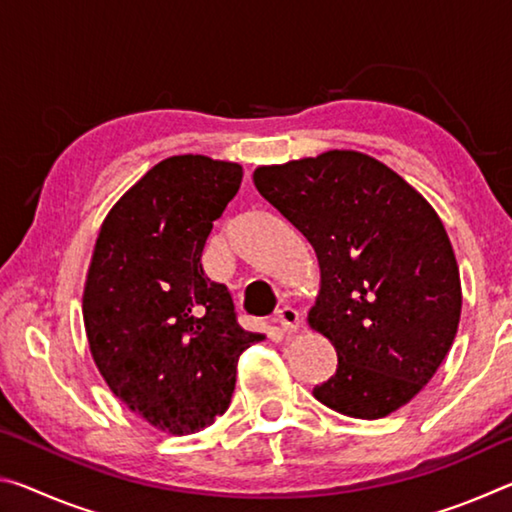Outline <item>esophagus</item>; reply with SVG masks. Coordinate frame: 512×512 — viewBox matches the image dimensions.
Returning <instances> with one entry per match:
<instances>
[{"label": "esophagus", "mask_w": 512, "mask_h": 512, "mask_svg": "<svg viewBox=\"0 0 512 512\" xmlns=\"http://www.w3.org/2000/svg\"><path fill=\"white\" fill-rule=\"evenodd\" d=\"M273 323L280 327L282 332H296L298 325H300V314L291 307H282V309L275 311Z\"/></svg>", "instance_id": "1"}]
</instances>
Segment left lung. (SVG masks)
I'll return each mask as SVG.
<instances>
[{
	"label": "left lung",
	"instance_id": "obj_1",
	"mask_svg": "<svg viewBox=\"0 0 512 512\" xmlns=\"http://www.w3.org/2000/svg\"><path fill=\"white\" fill-rule=\"evenodd\" d=\"M255 187L314 248L309 325L339 366L314 397L377 420L411 402L452 348L461 280L438 214L386 164L327 151L255 171Z\"/></svg>",
	"mask_w": 512,
	"mask_h": 512
}]
</instances>
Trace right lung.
I'll use <instances>...</instances> for the list:
<instances>
[{"instance_id":"obj_1","label":"right lung","mask_w":512,"mask_h":512,"mask_svg":"<svg viewBox=\"0 0 512 512\" xmlns=\"http://www.w3.org/2000/svg\"><path fill=\"white\" fill-rule=\"evenodd\" d=\"M241 178L239 164L205 155L162 160L119 198L94 246L83 291L94 363L128 409L173 436L225 413L239 354L262 341L201 264Z\"/></svg>"}]
</instances>
